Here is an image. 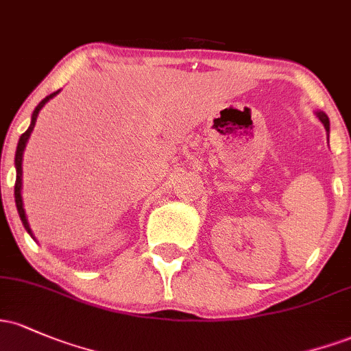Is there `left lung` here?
<instances>
[{"label":"left lung","instance_id":"obj_1","mask_svg":"<svg viewBox=\"0 0 351 351\" xmlns=\"http://www.w3.org/2000/svg\"><path fill=\"white\" fill-rule=\"evenodd\" d=\"M317 117H318L319 121L323 123V126H325L326 132L330 133V121H328V117H326V114L323 113V111H317Z\"/></svg>","mask_w":351,"mask_h":351}]
</instances>
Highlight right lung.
<instances>
[{"instance_id": "1", "label": "right lung", "mask_w": 351, "mask_h": 351, "mask_svg": "<svg viewBox=\"0 0 351 351\" xmlns=\"http://www.w3.org/2000/svg\"><path fill=\"white\" fill-rule=\"evenodd\" d=\"M60 91H55V93L48 95L45 99H41L40 105L34 108L33 114H32V123H29V128L26 130L25 133L19 136V141H18V146H16V155H14V167H16V183H14V202H16V208H18V213H19V218H21L23 225H25V230L32 234L33 240H36V238L33 237V232L32 228H29V223L28 219H26V213H25V208H23V198H21V186H23V153H25V148H26V143H28L29 140V134H32L33 128H34V123H36V118H38V113L41 111V108H43L46 103L49 101V99L53 98V96H56Z\"/></svg>"}]
</instances>
